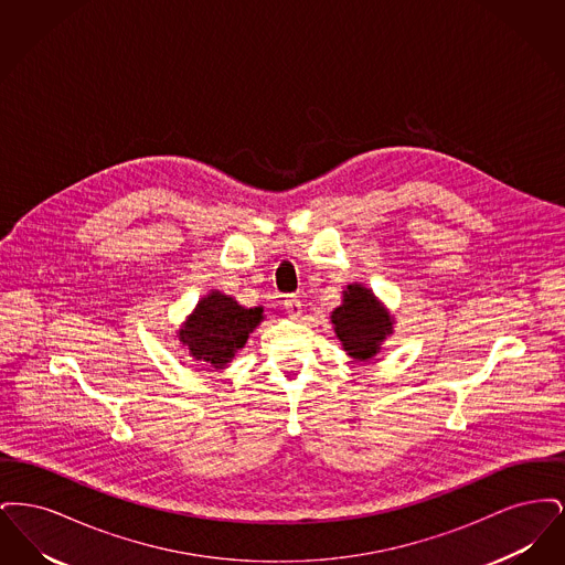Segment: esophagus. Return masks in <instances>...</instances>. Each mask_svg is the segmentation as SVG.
I'll list each match as a JSON object with an SVG mask.
<instances>
[{
	"label": "esophagus",
	"instance_id": "34e87169",
	"mask_svg": "<svg viewBox=\"0 0 565 565\" xmlns=\"http://www.w3.org/2000/svg\"><path fill=\"white\" fill-rule=\"evenodd\" d=\"M284 309H286V313H288L290 318H298L300 311H302V305H300V300H298L296 296H286Z\"/></svg>",
	"mask_w": 565,
	"mask_h": 565
}]
</instances>
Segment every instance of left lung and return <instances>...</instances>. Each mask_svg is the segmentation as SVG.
Here are the masks:
<instances>
[{
	"instance_id": "obj_1",
	"label": "left lung",
	"mask_w": 565,
	"mask_h": 565,
	"mask_svg": "<svg viewBox=\"0 0 565 565\" xmlns=\"http://www.w3.org/2000/svg\"><path fill=\"white\" fill-rule=\"evenodd\" d=\"M330 320L343 350L360 362L375 358L381 343L394 332V318L362 284L348 286L343 305L332 311Z\"/></svg>"
}]
</instances>
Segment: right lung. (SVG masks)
<instances>
[{"label":"right lung","instance_id":"obj_1","mask_svg":"<svg viewBox=\"0 0 565 565\" xmlns=\"http://www.w3.org/2000/svg\"><path fill=\"white\" fill-rule=\"evenodd\" d=\"M263 320V307L245 309L233 296L212 290L196 302L178 330V339L194 362L220 371L226 369Z\"/></svg>","mask_w":565,"mask_h":565}]
</instances>
